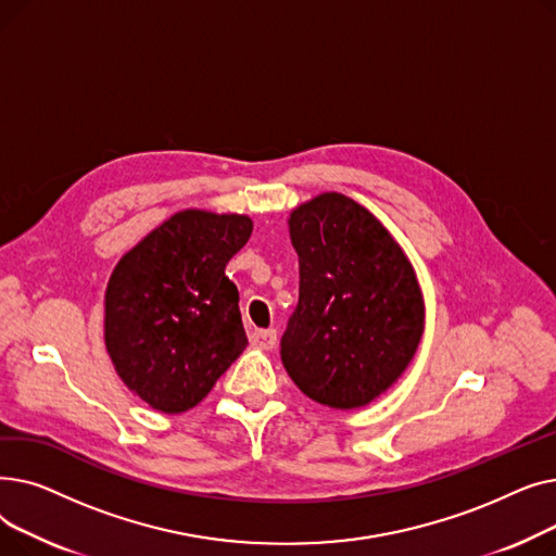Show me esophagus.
Masks as SVG:
<instances>
[{
    "mask_svg": "<svg viewBox=\"0 0 556 556\" xmlns=\"http://www.w3.org/2000/svg\"><path fill=\"white\" fill-rule=\"evenodd\" d=\"M250 344L256 349H273L277 344V331L275 329H256L250 333Z\"/></svg>",
    "mask_w": 556,
    "mask_h": 556,
    "instance_id": "34e87169",
    "label": "esophagus"
}]
</instances>
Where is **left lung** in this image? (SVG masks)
Wrapping results in <instances>:
<instances>
[{"mask_svg":"<svg viewBox=\"0 0 556 556\" xmlns=\"http://www.w3.org/2000/svg\"><path fill=\"white\" fill-rule=\"evenodd\" d=\"M300 256V302L281 363L313 401L354 410L413 363L426 306L410 258L369 210L329 191L288 216Z\"/></svg>","mask_w":556,"mask_h":556,"instance_id":"1","label":"left lung"}]
</instances>
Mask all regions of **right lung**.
Wrapping results in <instances>:
<instances>
[{
	"label": "right lung",
	"mask_w": 556,
	"mask_h": 556,
	"mask_svg": "<svg viewBox=\"0 0 556 556\" xmlns=\"http://www.w3.org/2000/svg\"><path fill=\"white\" fill-rule=\"evenodd\" d=\"M252 218L185 210L128 250L105 288L103 338L124 386L164 415L212 392L248 344L227 261Z\"/></svg>",
	"instance_id": "1"
}]
</instances>
